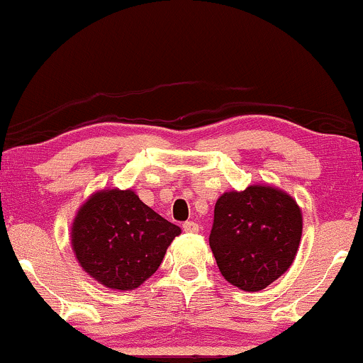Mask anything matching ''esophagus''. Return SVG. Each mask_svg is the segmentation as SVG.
Returning <instances> with one entry per match:
<instances>
[{
  "label": "esophagus",
  "mask_w": 363,
  "mask_h": 363,
  "mask_svg": "<svg viewBox=\"0 0 363 363\" xmlns=\"http://www.w3.org/2000/svg\"><path fill=\"white\" fill-rule=\"evenodd\" d=\"M201 226L198 223H194V221H186L184 225H182V230L186 231V233H198Z\"/></svg>",
  "instance_id": "1"
}]
</instances>
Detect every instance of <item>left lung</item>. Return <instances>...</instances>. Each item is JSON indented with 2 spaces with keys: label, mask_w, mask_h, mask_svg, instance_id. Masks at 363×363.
Masks as SVG:
<instances>
[{
  "label": "left lung",
  "mask_w": 363,
  "mask_h": 363,
  "mask_svg": "<svg viewBox=\"0 0 363 363\" xmlns=\"http://www.w3.org/2000/svg\"><path fill=\"white\" fill-rule=\"evenodd\" d=\"M303 233L294 199L270 186H248L220 196L209 247L221 276L238 289H265L291 267Z\"/></svg>",
  "instance_id": "obj_1"
}]
</instances>
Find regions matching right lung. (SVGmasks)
<instances>
[{
  "label": "right lung",
  "mask_w": 363,
  "mask_h": 363,
  "mask_svg": "<svg viewBox=\"0 0 363 363\" xmlns=\"http://www.w3.org/2000/svg\"><path fill=\"white\" fill-rule=\"evenodd\" d=\"M181 233L142 203L132 189H103L89 196L74 218L72 250L84 272L116 291H133L162 264Z\"/></svg>",
  "instance_id": "1"
}]
</instances>
